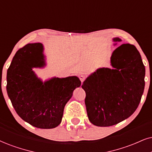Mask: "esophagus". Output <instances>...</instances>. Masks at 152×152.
Returning <instances> with one entry per match:
<instances>
[{
	"label": "esophagus",
	"mask_w": 152,
	"mask_h": 152,
	"mask_svg": "<svg viewBox=\"0 0 152 152\" xmlns=\"http://www.w3.org/2000/svg\"><path fill=\"white\" fill-rule=\"evenodd\" d=\"M85 79H86V77L85 75H80V81H81L82 82L85 81Z\"/></svg>",
	"instance_id": "obj_1"
}]
</instances>
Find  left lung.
Returning <instances> with one entry per match:
<instances>
[{"label": "left lung", "mask_w": 152, "mask_h": 152, "mask_svg": "<svg viewBox=\"0 0 152 152\" xmlns=\"http://www.w3.org/2000/svg\"><path fill=\"white\" fill-rule=\"evenodd\" d=\"M113 40L121 42L118 37ZM110 63L113 68L97 69L82 85L88 118L96 126H111L132 115L145 89V67L134 45L118 46Z\"/></svg>", "instance_id": "8db88e82"}]
</instances>
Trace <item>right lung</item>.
<instances>
[{
    "label": "right lung",
    "mask_w": 152,
    "mask_h": 152,
    "mask_svg": "<svg viewBox=\"0 0 152 152\" xmlns=\"http://www.w3.org/2000/svg\"><path fill=\"white\" fill-rule=\"evenodd\" d=\"M41 43L28 44L13 57L7 72V95L21 118L42 129H51L61 123L65 104L81 85L76 76L53 77L44 82L34 67L46 65Z\"/></svg>",
    "instance_id": "obj_1"
}]
</instances>
